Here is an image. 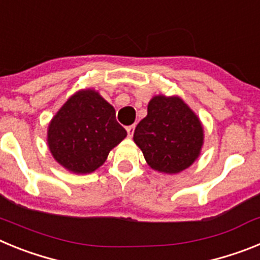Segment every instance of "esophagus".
<instances>
[{"mask_svg": "<svg viewBox=\"0 0 260 260\" xmlns=\"http://www.w3.org/2000/svg\"><path fill=\"white\" fill-rule=\"evenodd\" d=\"M134 130H135V125H130L126 127V132H127L128 138H132L133 134H134Z\"/></svg>", "mask_w": 260, "mask_h": 260, "instance_id": "esophagus-1", "label": "esophagus"}]
</instances>
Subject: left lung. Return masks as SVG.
<instances>
[{"label":"left lung","instance_id":"1","mask_svg":"<svg viewBox=\"0 0 260 260\" xmlns=\"http://www.w3.org/2000/svg\"><path fill=\"white\" fill-rule=\"evenodd\" d=\"M134 142L152 169L168 174L189 168L201 153L203 127L180 98L155 96L138 123Z\"/></svg>","mask_w":260,"mask_h":260}]
</instances>
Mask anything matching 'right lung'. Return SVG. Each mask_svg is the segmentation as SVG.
<instances>
[{"instance_id": "1", "label": "right lung", "mask_w": 260, "mask_h": 260, "mask_svg": "<svg viewBox=\"0 0 260 260\" xmlns=\"http://www.w3.org/2000/svg\"><path fill=\"white\" fill-rule=\"evenodd\" d=\"M116 110L93 89L71 96L48 128L53 157L74 173H91L104 164L110 150L126 137Z\"/></svg>"}]
</instances>
